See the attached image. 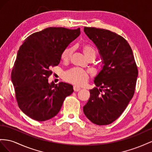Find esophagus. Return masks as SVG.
<instances>
[{"mask_svg": "<svg viewBox=\"0 0 152 152\" xmlns=\"http://www.w3.org/2000/svg\"><path fill=\"white\" fill-rule=\"evenodd\" d=\"M73 89H74V90L75 91V92H77V91H79V90H80V86H76V85H75L73 86Z\"/></svg>", "mask_w": 152, "mask_h": 152, "instance_id": "34e87169", "label": "esophagus"}]
</instances>
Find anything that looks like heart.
Segmentation results:
<instances>
[{
	"label": "heart",
	"instance_id": "b5f03b06",
	"mask_svg": "<svg viewBox=\"0 0 152 152\" xmlns=\"http://www.w3.org/2000/svg\"><path fill=\"white\" fill-rule=\"evenodd\" d=\"M83 53L88 58L90 57L95 58L96 55V50L95 48L89 45H84L82 47ZM73 48L72 47H68L65 49L62 53L61 58L64 61H67L70 58ZM64 79L77 85H83L88 80V74L81 68H72L70 70L65 72L63 75Z\"/></svg>",
	"mask_w": 152,
	"mask_h": 152
}]
</instances>
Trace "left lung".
I'll return each instance as SVG.
<instances>
[{
	"label": "left lung",
	"mask_w": 152,
	"mask_h": 152,
	"mask_svg": "<svg viewBox=\"0 0 152 152\" xmlns=\"http://www.w3.org/2000/svg\"><path fill=\"white\" fill-rule=\"evenodd\" d=\"M84 32L97 48L101 70L94 78L96 87L83 113L92 123L104 125L122 115L132 99L138 76L131 46L124 37L108 30L84 27Z\"/></svg>",
	"instance_id": "8db88e82"
}]
</instances>
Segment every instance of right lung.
Returning <instances> with one entry per match:
<instances>
[{"label":"right lung","mask_w":152,"mask_h":152,"mask_svg":"<svg viewBox=\"0 0 152 152\" xmlns=\"http://www.w3.org/2000/svg\"><path fill=\"white\" fill-rule=\"evenodd\" d=\"M80 28L48 27L29 36L20 47L11 72L20 110L33 120L46 121L57 115L72 85L48 82L51 66H58L62 51L80 36Z\"/></svg>","instance_id":"1"}]
</instances>
